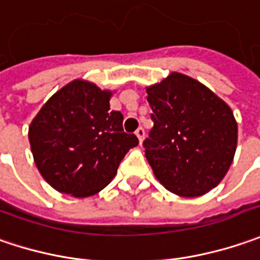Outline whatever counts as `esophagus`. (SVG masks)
<instances>
[{"mask_svg":"<svg viewBox=\"0 0 260 260\" xmlns=\"http://www.w3.org/2000/svg\"><path fill=\"white\" fill-rule=\"evenodd\" d=\"M135 135L138 137V140H140V142H142V140H144V137H145V131H144V128H142V126H140L138 129L135 131Z\"/></svg>","mask_w":260,"mask_h":260,"instance_id":"34e87169","label":"esophagus"}]
</instances>
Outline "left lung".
I'll list each match as a JSON object with an SVG mask.
<instances>
[{"label":"left lung","mask_w":260,"mask_h":260,"mask_svg":"<svg viewBox=\"0 0 260 260\" xmlns=\"http://www.w3.org/2000/svg\"><path fill=\"white\" fill-rule=\"evenodd\" d=\"M147 94L154 126L142 145L155 177L180 197L207 193L233 163L237 123L232 109L179 73L148 87Z\"/></svg>","instance_id":"left-lung-1"}]
</instances>
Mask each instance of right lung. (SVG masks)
Wrapping results in <instances>:
<instances>
[{"mask_svg": "<svg viewBox=\"0 0 260 260\" xmlns=\"http://www.w3.org/2000/svg\"><path fill=\"white\" fill-rule=\"evenodd\" d=\"M110 91L75 80L43 105L28 128L35 163L58 192L91 197L115 177L119 163L138 145L123 132V115L110 110Z\"/></svg>", "mask_w": 260, "mask_h": 260, "instance_id": "obj_1", "label": "right lung"}]
</instances>
